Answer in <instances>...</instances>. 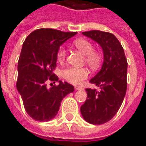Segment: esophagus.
Wrapping results in <instances>:
<instances>
[{"label":"esophagus","mask_w":146,"mask_h":146,"mask_svg":"<svg viewBox=\"0 0 146 146\" xmlns=\"http://www.w3.org/2000/svg\"><path fill=\"white\" fill-rule=\"evenodd\" d=\"M75 89H76V90H82V89H83V87H82L81 86L76 85V86H75Z\"/></svg>","instance_id":"1"}]
</instances>
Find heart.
<instances>
[{
    "instance_id": "heart-1",
    "label": "heart",
    "mask_w": 146,
    "mask_h": 146,
    "mask_svg": "<svg viewBox=\"0 0 146 146\" xmlns=\"http://www.w3.org/2000/svg\"><path fill=\"white\" fill-rule=\"evenodd\" d=\"M73 45L78 48L82 53L85 55V62L93 70L98 69L102 62V56L99 52L94 50V47L90 41L86 39H76ZM56 57L58 61L62 62L66 57V50L63 46H61L57 52ZM62 77L71 84H80L84 80L89 76V72L87 68L68 67L62 70Z\"/></svg>"
}]
</instances>
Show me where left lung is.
<instances>
[{"instance_id":"1","label":"left lung","mask_w":146,"mask_h":146,"mask_svg":"<svg viewBox=\"0 0 146 146\" xmlns=\"http://www.w3.org/2000/svg\"><path fill=\"white\" fill-rule=\"evenodd\" d=\"M82 33L101 46L104 63L100 72L90 80L100 90L86 89L87 98L80 111L90 124L102 125L117 114L122 104L127 90L128 62L122 46L113 34L98 30Z\"/></svg>"}]
</instances>
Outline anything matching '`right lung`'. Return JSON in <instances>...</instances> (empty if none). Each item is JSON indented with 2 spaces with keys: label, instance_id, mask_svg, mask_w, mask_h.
<instances>
[{
  "label": "right lung",
  "instance_id": "obj_1",
  "mask_svg": "<svg viewBox=\"0 0 146 146\" xmlns=\"http://www.w3.org/2000/svg\"><path fill=\"white\" fill-rule=\"evenodd\" d=\"M77 32H64L52 29L35 30L24 42L18 65L16 87L21 95L27 114L35 121H48L59 111L65 96L74 87L59 80L51 88L47 82L59 81L52 70L56 67L59 46Z\"/></svg>",
  "mask_w": 146,
  "mask_h": 146
}]
</instances>
